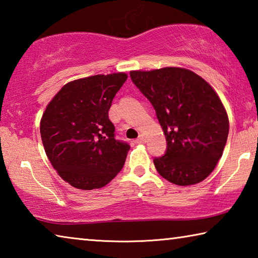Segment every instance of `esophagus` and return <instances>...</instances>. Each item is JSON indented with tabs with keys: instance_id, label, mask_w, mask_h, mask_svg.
Masks as SVG:
<instances>
[{
	"instance_id": "esophagus-1",
	"label": "esophagus",
	"mask_w": 258,
	"mask_h": 258,
	"mask_svg": "<svg viewBox=\"0 0 258 258\" xmlns=\"http://www.w3.org/2000/svg\"><path fill=\"white\" fill-rule=\"evenodd\" d=\"M135 142L137 143H145L146 142V138H145V135L143 134H140L139 135V138L135 140Z\"/></svg>"
}]
</instances>
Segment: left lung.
<instances>
[{
    "label": "left lung",
    "mask_w": 258,
    "mask_h": 258,
    "mask_svg": "<svg viewBox=\"0 0 258 258\" xmlns=\"http://www.w3.org/2000/svg\"><path fill=\"white\" fill-rule=\"evenodd\" d=\"M130 76L156 110L167 150L154 159L161 176L176 185L204 181L223 154L229 117L215 90L185 68L132 71Z\"/></svg>",
    "instance_id": "left-lung-1"
}]
</instances>
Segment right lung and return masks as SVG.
<instances>
[{
    "instance_id": "obj_1",
    "label": "right lung",
    "mask_w": 258,
    "mask_h": 258,
    "mask_svg": "<svg viewBox=\"0 0 258 258\" xmlns=\"http://www.w3.org/2000/svg\"><path fill=\"white\" fill-rule=\"evenodd\" d=\"M127 74L112 73L68 82L45 108L40 132L45 154L63 181L81 190L107 185L130 150L115 139L108 111Z\"/></svg>"
}]
</instances>
